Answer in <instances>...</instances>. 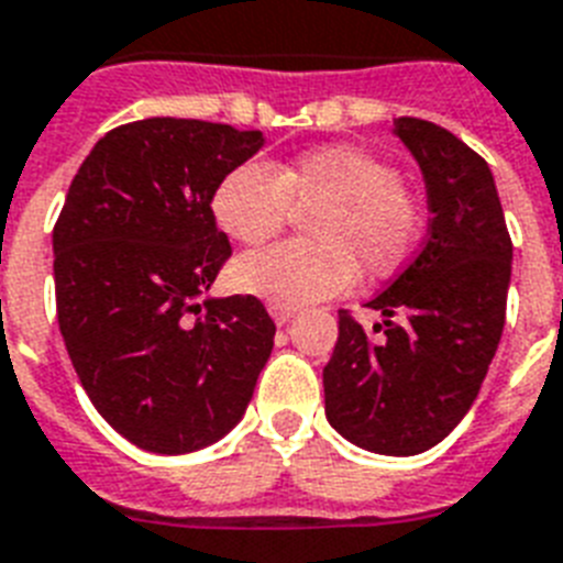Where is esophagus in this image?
<instances>
[{
	"mask_svg": "<svg viewBox=\"0 0 563 563\" xmlns=\"http://www.w3.org/2000/svg\"><path fill=\"white\" fill-rule=\"evenodd\" d=\"M268 312H272V318H274V323H289L291 318H295L297 314V309L295 306H277V303H268Z\"/></svg>",
	"mask_w": 563,
	"mask_h": 563,
	"instance_id": "obj_1",
	"label": "esophagus"
}]
</instances>
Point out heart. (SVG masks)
I'll return each mask as SVG.
<instances>
[{"instance_id": "heart-1", "label": "heart", "mask_w": 563, "mask_h": 563, "mask_svg": "<svg viewBox=\"0 0 563 563\" xmlns=\"http://www.w3.org/2000/svg\"><path fill=\"white\" fill-rule=\"evenodd\" d=\"M291 208L306 234L234 260L231 283L277 306H306L344 291L355 266L385 277L413 254L422 217L390 162L353 144L318 147L277 167L245 162L222 176L210 210L231 240L257 245L280 234Z\"/></svg>"}]
</instances>
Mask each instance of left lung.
I'll use <instances>...</instances> for the list:
<instances>
[{
	"instance_id": "obj_1",
	"label": "left lung",
	"mask_w": 563,
	"mask_h": 563,
	"mask_svg": "<svg viewBox=\"0 0 563 563\" xmlns=\"http://www.w3.org/2000/svg\"><path fill=\"white\" fill-rule=\"evenodd\" d=\"M428 190V236L408 268L369 300L385 321L373 338L338 312L323 367L327 419L358 448L422 454L477 399L506 323L511 240L488 164L454 132L396 118Z\"/></svg>"
}]
</instances>
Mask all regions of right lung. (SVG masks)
Listing matches in <instances>:
<instances>
[{"label": "right lung", "instance_id": "obj_1", "mask_svg": "<svg viewBox=\"0 0 563 563\" xmlns=\"http://www.w3.org/2000/svg\"><path fill=\"white\" fill-rule=\"evenodd\" d=\"M260 147L263 132L228 123H123L86 155L54 225L68 358L98 413L153 454L222 440L272 355L257 297L198 300L231 257L213 190Z\"/></svg>", "mask_w": 563, "mask_h": 563}]
</instances>
